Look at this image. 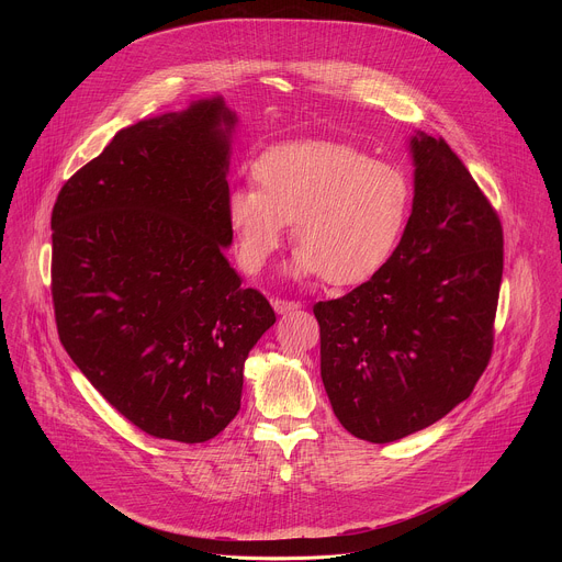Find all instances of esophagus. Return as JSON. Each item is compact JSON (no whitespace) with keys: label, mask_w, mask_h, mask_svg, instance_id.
<instances>
[{"label":"esophagus","mask_w":562,"mask_h":562,"mask_svg":"<svg viewBox=\"0 0 562 562\" xmlns=\"http://www.w3.org/2000/svg\"><path fill=\"white\" fill-rule=\"evenodd\" d=\"M302 304L300 302H295V300H282V297H276L273 300V308H276V313H291V311H297Z\"/></svg>","instance_id":"34e87169"}]
</instances>
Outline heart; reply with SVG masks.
I'll use <instances>...</instances> for the list:
<instances>
[{
	"label": "heart",
	"instance_id": "1",
	"mask_svg": "<svg viewBox=\"0 0 562 562\" xmlns=\"http://www.w3.org/2000/svg\"><path fill=\"white\" fill-rule=\"evenodd\" d=\"M254 189L226 198L239 269L258 276L284 237L297 247L289 271L358 284L393 256L412 211L405 171L340 142H289L251 167Z\"/></svg>",
	"mask_w": 562,
	"mask_h": 562
}]
</instances>
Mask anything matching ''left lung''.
I'll return each instance as SVG.
<instances>
[{"instance_id":"obj_1","label":"left lung","mask_w":562,"mask_h":562,"mask_svg":"<svg viewBox=\"0 0 562 562\" xmlns=\"http://www.w3.org/2000/svg\"><path fill=\"white\" fill-rule=\"evenodd\" d=\"M414 206L371 280L317 302L319 375L340 425L375 445L416 434L469 397L490 364L503 226L442 137H412Z\"/></svg>"}]
</instances>
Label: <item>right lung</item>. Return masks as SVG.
<instances>
[{"mask_svg": "<svg viewBox=\"0 0 562 562\" xmlns=\"http://www.w3.org/2000/svg\"><path fill=\"white\" fill-rule=\"evenodd\" d=\"M235 122L213 98L120 131L50 215L66 353L137 429L187 445L237 416L245 360L276 323L224 258Z\"/></svg>", "mask_w": 562, "mask_h": 562, "instance_id": "add662e5", "label": "right lung"}]
</instances>
